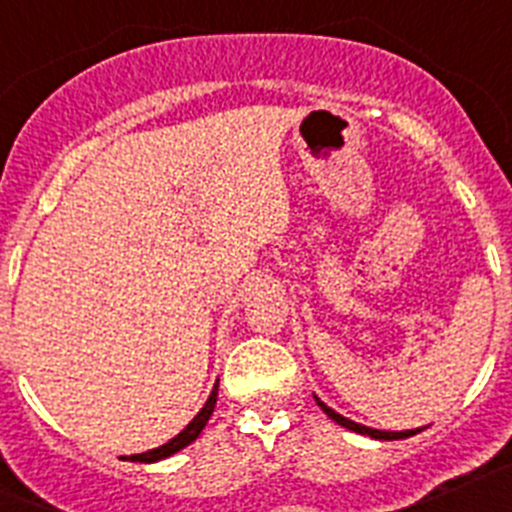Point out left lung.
Returning a JSON list of instances; mask_svg holds the SVG:
<instances>
[{"instance_id": "left-lung-1", "label": "left lung", "mask_w": 512, "mask_h": 512, "mask_svg": "<svg viewBox=\"0 0 512 512\" xmlns=\"http://www.w3.org/2000/svg\"><path fill=\"white\" fill-rule=\"evenodd\" d=\"M315 402H318L320 410H323L330 420H336L338 425H343V428H348V431L361 433V436L377 438V441H397V438H410V436H415V433H420V428H415V431H377V428H366V425L354 423V420H348V418H343V415H338L336 410L328 408V405H325L318 395H315Z\"/></svg>"}]
</instances>
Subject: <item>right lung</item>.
<instances>
[{"label":"right lung","instance_id":"1","mask_svg":"<svg viewBox=\"0 0 512 512\" xmlns=\"http://www.w3.org/2000/svg\"><path fill=\"white\" fill-rule=\"evenodd\" d=\"M215 402H217V382H215V387H212L210 397H207L205 408H202L200 413H197L192 420H189V425H187V428H184L182 433H179V436H174L169 443H164V446H158V449L146 451V454H133V456H130V461H146V464H151V461L169 459L171 454H176V451H182L184 446H189V443H192L194 438L200 436L202 428H205L207 420H210L212 410H215Z\"/></svg>","mask_w":512,"mask_h":512}]
</instances>
